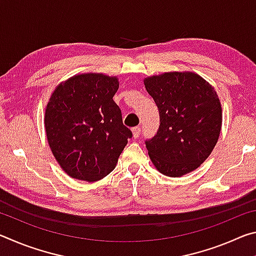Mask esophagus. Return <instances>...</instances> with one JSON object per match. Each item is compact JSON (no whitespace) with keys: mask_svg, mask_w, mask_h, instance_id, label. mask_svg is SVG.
<instances>
[{"mask_svg":"<svg viewBox=\"0 0 256 256\" xmlns=\"http://www.w3.org/2000/svg\"><path fill=\"white\" fill-rule=\"evenodd\" d=\"M132 133H133V136L134 138H138V136H140V134H141V128L140 126L133 128H132Z\"/></svg>","mask_w":256,"mask_h":256,"instance_id":"esophagus-1","label":"esophagus"}]
</instances>
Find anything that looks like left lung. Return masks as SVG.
I'll return each instance as SVG.
<instances>
[{
    "mask_svg": "<svg viewBox=\"0 0 256 256\" xmlns=\"http://www.w3.org/2000/svg\"><path fill=\"white\" fill-rule=\"evenodd\" d=\"M144 82L160 118L157 134L146 141L151 162L170 177L196 170L212 152L222 130V104L214 88L193 72H167Z\"/></svg>",
    "mask_w": 256,
    "mask_h": 256,
    "instance_id": "1",
    "label": "left lung"
}]
</instances>
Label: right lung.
Here are the masks:
<instances>
[{
  "instance_id": "1",
  "label": "right lung",
  "mask_w": 256,
  "mask_h": 256,
  "mask_svg": "<svg viewBox=\"0 0 256 256\" xmlns=\"http://www.w3.org/2000/svg\"><path fill=\"white\" fill-rule=\"evenodd\" d=\"M118 79L84 73L60 84L45 110V130L56 162L72 178L97 182L114 170L132 138L112 97Z\"/></svg>"
}]
</instances>
